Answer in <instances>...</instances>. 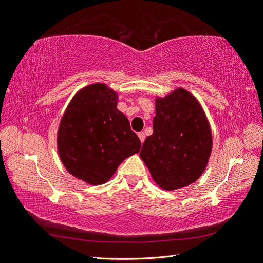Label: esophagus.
Wrapping results in <instances>:
<instances>
[{
  "mask_svg": "<svg viewBox=\"0 0 263 263\" xmlns=\"http://www.w3.org/2000/svg\"><path fill=\"white\" fill-rule=\"evenodd\" d=\"M138 137H139V139H140L141 144H142V142L145 141V133L144 132H139V133H138Z\"/></svg>",
  "mask_w": 263,
  "mask_h": 263,
  "instance_id": "34e87169",
  "label": "esophagus"
}]
</instances>
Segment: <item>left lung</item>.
I'll use <instances>...</instances> for the list:
<instances>
[{
    "mask_svg": "<svg viewBox=\"0 0 263 263\" xmlns=\"http://www.w3.org/2000/svg\"><path fill=\"white\" fill-rule=\"evenodd\" d=\"M211 151L210 124L191 92L176 88L164 97H155L153 135L142 144L140 158L160 188L173 191L197 181Z\"/></svg>",
    "mask_w": 263,
    "mask_h": 263,
    "instance_id": "obj_1",
    "label": "left lung"
}]
</instances>
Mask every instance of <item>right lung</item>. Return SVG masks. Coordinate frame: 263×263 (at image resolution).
<instances>
[{
	"instance_id": "1",
	"label": "right lung",
	"mask_w": 263,
	"mask_h": 263,
	"mask_svg": "<svg viewBox=\"0 0 263 263\" xmlns=\"http://www.w3.org/2000/svg\"><path fill=\"white\" fill-rule=\"evenodd\" d=\"M117 103L118 94L105 83L89 84L70 100L58 128L62 164L90 185L108 182L119 164L140 149L139 138Z\"/></svg>"
}]
</instances>
